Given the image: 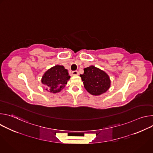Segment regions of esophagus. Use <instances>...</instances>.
Returning a JSON list of instances; mask_svg holds the SVG:
<instances>
[{
	"mask_svg": "<svg viewBox=\"0 0 153 153\" xmlns=\"http://www.w3.org/2000/svg\"><path fill=\"white\" fill-rule=\"evenodd\" d=\"M72 74L73 76H77L79 74V72L77 71H72Z\"/></svg>",
	"mask_w": 153,
	"mask_h": 153,
	"instance_id": "34e87169",
	"label": "esophagus"
}]
</instances>
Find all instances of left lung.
<instances>
[{
    "label": "left lung",
    "mask_w": 153,
    "mask_h": 153,
    "mask_svg": "<svg viewBox=\"0 0 153 153\" xmlns=\"http://www.w3.org/2000/svg\"><path fill=\"white\" fill-rule=\"evenodd\" d=\"M80 74L86 90L93 96H100L106 93L111 86L110 77L104 71L93 65L83 69Z\"/></svg>",
    "instance_id": "obj_1"
}]
</instances>
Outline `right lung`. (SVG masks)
<instances>
[{"label": "right lung", "instance_id": "1", "mask_svg": "<svg viewBox=\"0 0 153 153\" xmlns=\"http://www.w3.org/2000/svg\"><path fill=\"white\" fill-rule=\"evenodd\" d=\"M70 77L67 69L62 65H57L44 73L41 82L46 86L47 91L58 93L65 88Z\"/></svg>", "mask_w": 153, "mask_h": 153}]
</instances>
